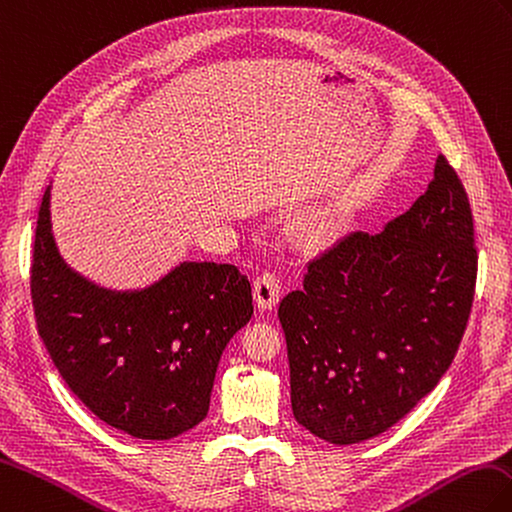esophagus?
Masks as SVG:
<instances>
[{"label": "esophagus", "mask_w": 512, "mask_h": 512, "mask_svg": "<svg viewBox=\"0 0 512 512\" xmlns=\"http://www.w3.org/2000/svg\"><path fill=\"white\" fill-rule=\"evenodd\" d=\"M280 300V278L271 271H265L254 280V302L258 309L271 311Z\"/></svg>", "instance_id": "1"}]
</instances>
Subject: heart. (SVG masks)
<instances>
[{
  "label": "heart",
  "instance_id": "obj_1",
  "mask_svg": "<svg viewBox=\"0 0 512 512\" xmlns=\"http://www.w3.org/2000/svg\"><path fill=\"white\" fill-rule=\"evenodd\" d=\"M342 232V219L337 214L322 212L313 214V217L304 219L298 227H295V238L306 249H320L331 245L335 238Z\"/></svg>",
  "mask_w": 512,
  "mask_h": 512
}]
</instances>
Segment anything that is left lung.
Returning a JSON list of instances; mask_svg holds the SVG:
<instances>
[{
  "instance_id": "1",
  "label": "left lung",
  "mask_w": 512,
  "mask_h": 512,
  "mask_svg": "<svg viewBox=\"0 0 512 512\" xmlns=\"http://www.w3.org/2000/svg\"><path fill=\"white\" fill-rule=\"evenodd\" d=\"M456 170L438 155L414 206L306 267L278 306L293 416L326 442L383 434L436 388L469 322L478 252Z\"/></svg>"
}]
</instances>
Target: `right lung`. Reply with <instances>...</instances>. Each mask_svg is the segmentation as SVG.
Instances as JSON below:
<instances>
[{
	"label": "right lung",
	"instance_id": "1",
	"mask_svg": "<svg viewBox=\"0 0 512 512\" xmlns=\"http://www.w3.org/2000/svg\"><path fill=\"white\" fill-rule=\"evenodd\" d=\"M52 184L32 254L39 335L70 390L107 425L168 440L210 410L227 342L254 315L252 285L234 265L184 263L142 289H109L65 263L54 241Z\"/></svg>",
	"mask_w": 512,
	"mask_h": 512
}]
</instances>
